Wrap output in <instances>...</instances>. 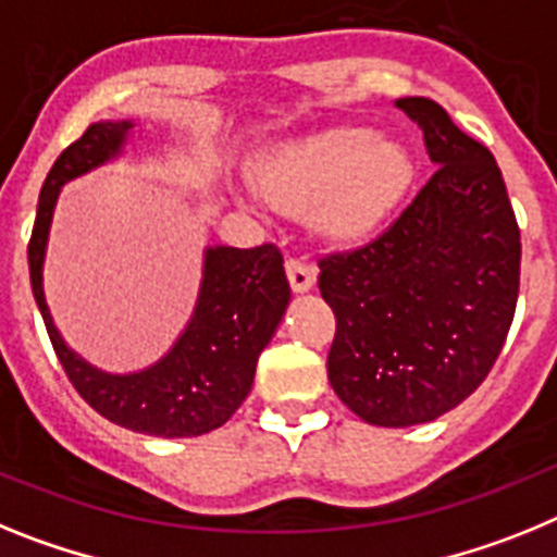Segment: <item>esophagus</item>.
I'll return each mask as SVG.
<instances>
[{
  "label": "esophagus",
  "instance_id": "1",
  "mask_svg": "<svg viewBox=\"0 0 557 557\" xmlns=\"http://www.w3.org/2000/svg\"><path fill=\"white\" fill-rule=\"evenodd\" d=\"M285 274H288V283L297 294H306L311 292L313 283H317V269L311 263L299 258H288L285 260Z\"/></svg>",
  "mask_w": 557,
  "mask_h": 557
}]
</instances>
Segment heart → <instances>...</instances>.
Masks as SVG:
<instances>
[{"label": "heart", "instance_id": "heart-1", "mask_svg": "<svg viewBox=\"0 0 557 557\" xmlns=\"http://www.w3.org/2000/svg\"><path fill=\"white\" fill-rule=\"evenodd\" d=\"M412 176L404 145L367 128L297 139L260 164L265 198L285 210H311L313 230L338 244H359L384 230Z\"/></svg>", "mask_w": 557, "mask_h": 557}]
</instances>
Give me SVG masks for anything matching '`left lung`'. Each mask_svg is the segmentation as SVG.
Returning <instances> with one entry per match:
<instances>
[{
    "label": "left lung",
    "instance_id": "obj_1",
    "mask_svg": "<svg viewBox=\"0 0 557 557\" xmlns=\"http://www.w3.org/2000/svg\"><path fill=\"white\" fill-rule=\"evenodd\" d=\"M398 109L423 132L434 176L379 238L319 260L336 336L327 379L372 425L429 423L487 379L510 331L521 232L499 164L429 98Z\"/></svg>",
    "mask_w": 557,
    "mask_h": 557
}]
</instances>
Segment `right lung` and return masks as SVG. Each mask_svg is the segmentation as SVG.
<instances>
[{"label":"right lung","mask_w":557,"mask_h":557,"mask_svg":"<svg viewBox=\"0 0 557 557\" xmlns=\"http://www.w3.org/2000/svg\"><path fill=\"white\" fill-rule=\"evenodd\" d=\"M132 128V120L91 123L47 173L27 246L33 297L66 379L95 412L139 434L198 437L224 425L244 404L260 352L277 331L292 288L285 280L283 255L274 244L255 249L210 246L193 319L157 364L143 372L111 375L72 352L52 325L41 283L52 210L61 187L117 157Z\"/></svg>","instance_id":"add662e5"}]
</instances>
